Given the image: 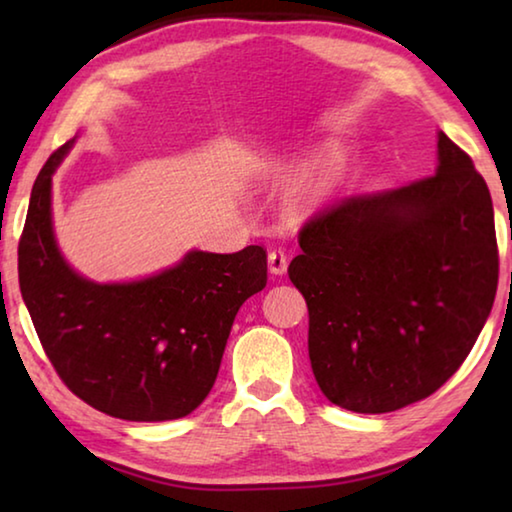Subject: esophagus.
<instances>
[{
    "mask_svg": "<svg viewBox=\"0 0 512 512\" xmlns=\"http://www.w3.org/2000/svg\"><path fill=\"white\" fill-rule=\"evenodd\" d=\"M287 266H289V259L284 255L282 248H275L268 253V271L273 275H284L287 273Z\"/></svg>",
    "mask_w": 512,
    "mask_h": 512,
    "instance_id": "obj_1",
    "label": "esophagus"
}]
</instances>
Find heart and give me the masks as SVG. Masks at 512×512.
<instances>
[{"label":"heart","instance_id":"heart-1","mask_svg":"<svg viewBox=\"0 0 512 512\" xmlns=\"http://www.w3.org/2000/svg\"><path fill=\"white\" fill-rule=\"evenodd\" d=\"M341 178V158L334 151L318 153L314 160L307 164L302 173L300 183L296 187V205L300 210H314L323 205L339 185Z\"/></svg>","mask_w":512,"mask_h":512}]
</instances>
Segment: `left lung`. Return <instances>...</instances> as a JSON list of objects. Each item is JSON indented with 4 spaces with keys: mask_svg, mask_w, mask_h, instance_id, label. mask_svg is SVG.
<instances>
[{
    "mask_svg": "<svg viewBox=\"0 0 512 512\" xmlns=\"http://www.w3.org/2000/svg\"><path fill=\"white\" fill-rule=\"evenodd\" d=\"M300 248L289 277L307 300L311 370L354 413L436 393L495 302L492 198L443 131L433 176L332 205L300 230Z\"/></svg>",
    "mask_w": 512,
    "mask_h": 512,
    "instance_id": "left-lung-1",
    "label": "left lung"
}]
</instances>
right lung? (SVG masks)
Returning a JSON list of instances; mask_svg holds the SVG:
<instances>
[{
    "label": "right lung",
    "mask_w": 512,
    "mask_h": 512,
    "mask_svg": "<svg viewBox=\"0 0 512 512\" xmlns=\"http://www.w3.org/2000/svg\"><path fill=\"white\" fill-rule=\"evenodd\" d=\"M74 144L51 155L31 189L17 248L24 305L83 402L131 422L185 418L212 391L239 307L266 287V250H189L140 280H88L60 253L51 216V178Z\"/></svg>",
    "instance_id": "right-lung-1"
}]
</instances>
